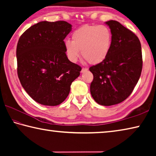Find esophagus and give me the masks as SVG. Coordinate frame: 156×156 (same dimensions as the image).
Wrapping results in <instances>:
<instances>
[{
    "label": "esophagus",
    "mask_w": 156,
    "mask_h": 156,
    "mask_svg": "<svg viewBox=\"0 0 156 156\" xmlns=\"http://www.w3.org/2000/svg\"><path fill=\"white\" fill-rule=\"evenodd\" d=\"M88 70V69H87V68H83L82 69V70H81V73H84V72H87V71Z\"/></svg>",
    "instance_id": "obj_1"
}]
</instances>
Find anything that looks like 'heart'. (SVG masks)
I'll return each instance as SVG.
<instances>
[{
    "instance_id": "b5f03b06",
    "label": "heart",
    "mask_w": 156,
    "mask_h": 156,
    "mask_svg": "<svg viewBox=\"0 0 156 156\" xmlns=\"http://www.w3.org/2000/svg\"><path fill=\"white\" fill-rule=\"evenodd\" d=\"M66 54L71 62H76L82 56L89 64L98 65L109 56L112 47V34L104 25H84L72 34V41L64 43Z\"/></svg>"
}]
</instances>
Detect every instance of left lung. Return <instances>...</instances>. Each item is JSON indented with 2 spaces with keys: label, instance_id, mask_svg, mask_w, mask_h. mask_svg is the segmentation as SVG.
Instances as JSON below:
<instances>
[{
  "label": "left lung",
  "instance_id": "8db88e82",
  "mask_svg": "<svg viewBox=\"0 0 156 156\" xmlns=\"http://www.w3.org/2000/svg\"><path fill=\"white\" fill-rule=\"evenodd\" d=\"M112 34V47L103 62L91 66L94 80L90 91L97 103L111 106L130 96L142 69L141 44L135 34L119 22H105Z\"/></svg>",
  "mask_w": 156,
  "mask_h": 156
}]
</instances>
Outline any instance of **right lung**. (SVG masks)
Wrapping results in <instances>:
<instances>
[{"label":"right lung","instance_id":"right-lung-1","mask_svg":"<svg viewBox=\"0 0 156 156\" xmlns=\"http://www.w3.org/2000/svg\"><path fill=\"white\" fill-rule=\"evenodd\" d=\"M72 25L66 21H41L30 27L17 44V72L23 87L39 104L64 101L81 67L68 59L64 39Z\"/></svg>","mask_w":156,"mask_h":156}]
</instances>
